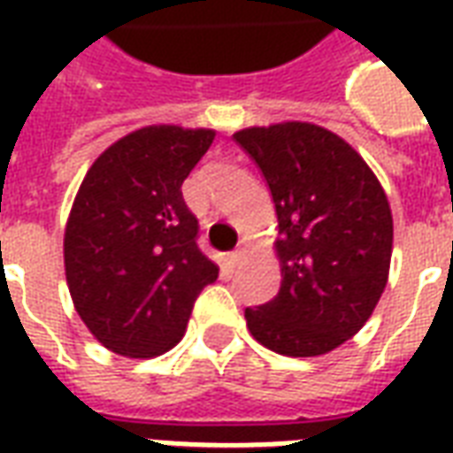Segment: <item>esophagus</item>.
<instances>
[{
	"instance_id": "obj_1",
	"label": "esophagus",
	"mask_w": 453,
	"mask_h": 453,
	"mask_svg": "<svg viewBox=\"0 0 453 453\" xmlns=\"http://www.w3.org/2000/svg\"><path fill=\"white\" fill-rule=\"evenodd\" d=\"M226 259L230 266H240V262L245 259V252H242V250H233V252H227Z\"/></svg>"
}]
</instances>
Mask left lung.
Segmentation results:
<instances>
[{
  "instance_id": "8db88e82",
  "label": "left lung",
  "mask_w": 453,
  "mask_h": 453,
  "mask_svg": "<svg viewBox=\"0 0 453 453\" xmlns=\"http://www.w3.org/2000/svg\"><path fill=\"white\" fill-rule=\"evenodd\" d=\"M276 218L281 288L247 308L250 333L286 357H318L359 333L386 288L393 216L376 174L349 142L313 123L237 130Z\"/></svg>"
}]
</instances>
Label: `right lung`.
Returning a JSON list of instances; mask_svg holds the SVG:
<instances>
[{"instance_id":"right-lung-1","label":"right lung","mask_w":453,"mask_h":453,"mask_svg":"<svg viewBox=\"0 0 453 453\" xmlns=\"http://www.w3.org/2000/svg\"><path fill=\"white\" fill-rule=\"evenodd\" d=\"M213 138L208 128L148 126L116 140L87 172L65 227V276L106 349L133 359L169 351L218 279L181 196Z\"/></svg>"}]
</instances>
